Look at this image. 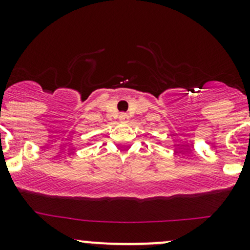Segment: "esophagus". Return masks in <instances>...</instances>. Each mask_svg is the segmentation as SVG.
Segmentation results:
<instances>
[{
	"instance_id": "obj_1",
	"label": "esophagus",
	"mask_w": 250,
	"mask_h": 250,
	"mask_svg": "<svg viewBox=\"0 0 250 250\" xmlns=\"http://www.w3.org/2000/svg\"><path fill=\"white\" fill-rule=\"evenodd\" d=\"M120 121L122 123H127L128 121H129V116H128L127 114H125V112H122V114L120 115Z\"/></svg>"
}]
</instances>
